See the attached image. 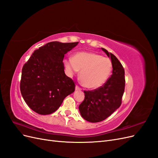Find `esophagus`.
Segmentation results:
<instances>
[{
  "mask_svg": "<svg viewBox=\"0 0 158 158\" xmlns=\"http://www.w3.org/2000/svg\"><path fill=\"white\" fill-rule=\"evenodd\" d=\"M75 89H76V90H81V89H82V88H80V87L78 86V85H76Z\"/></svg>",
  "mask_w": 158,
  "mask_h": 158,
  "instance_id": "obj_1",
  "label": "esophagus"
}]
</instances>
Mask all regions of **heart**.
Here are the masks:
<instances>
[{
    "instance_id": "heart-1",
    "label": "heart",
    "mask_w": 158,
    "mask_h": 158,
    "mask_svg": "<svg viewBox=\"0 0 158 158\" xmlns=\"http://www.w3.org/2000/svg\"><path fill=\"white\" fill-rule=\"evenodd\" d=\"M64 63L70 74L77 73L81 70V82L89 89L102 87L107 82L113 70L111 60L94 52H78L73 58L65 59Z\"/></svg>"
}]
</instances>
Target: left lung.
Masks as SVG:
<instances>
[{
  "label": "left lung",
  "mask_w": 158,
  "mask_h": 158,
  "mask_svg": "<svg viewBox=\"0 0 158 158\" xmlns=\"http://www.w3.org/2000/svg\"><path fill=\"white\" fill-rule=\"evenodd\" d=\"M111 57L113 72L111 77L102 87L92 91H84V100L79 106V111L85 120L91 123L102 121L121 106L125 92V70L113 54L102 48Z\"/></svg>",
  "instance_id": "8db88e82"
}]
</instances>
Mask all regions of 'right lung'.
<instances>
[{"label": "right lung", "instance_id": "right-lung-1", "mask_svg": "<svg viewBox=\"0 0 158 158\" xmlns=\"http://www.w3.org/2000/svg\"><path fill=\"white\" fill-rule=\"evenodd\" d=\"M78 44L49 42L33 52L23 65L20 92L33 111L51 114L67 95L74 92V82L65 74L63 60L66 52Z\"/></svg>", "mask_w": 158, "mask_h": 158}]
</instances>
